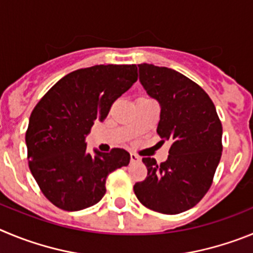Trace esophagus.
Segmentation results:
<instances>
[{
    "label": "esophagus",
    "mask_w": 253,
    "mask_h": 253,
    "mask_svg": "<svg viewBox=\"0 0 253 253\" xmlns=\"http://www.w3.org/2000/svg\"><path fill=\"white\" fill-rule=\"evenodd\" d=\"M140 160H141L140 156L132 152V154H131V163H138V161H140Z\"/></svg>",
    "instance_id": "34e87169"
}]
</instances>
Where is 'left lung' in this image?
<instances>
[{"instance_id":"1","label":"left lung","mask_w":253,"mask_h":253,"mask_svg":"<svg viewBox=\"0 0 253 253\" xmlns=\"http://www.w3.org/2000/svg\"><path fill=\"white\" fill-rule=\"evenodd\" d=\"M138 70L143 88L160 103L158 133L171 146L160 165L142 159L147 176L133 192L146 208L179 214L197 206L213 183L223 150L222 124L211 97L192 79L146 63Z\"/></svg>"}]
</instances>
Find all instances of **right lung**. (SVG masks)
<instances>
[{
	"mask_svg": "<svg viewBox=\"0 0 253 253\" xmlns=\"http://www.w3.org/2000/svg\"><path fill=\"white\" fill-rule=\"evenodd\" d=\"M137 81V67L94 65L56 82L31 112L26 131L29 168L47 200L68 211L97 204L106 179L129 163L128 152L87 151L85 137L104 121L113 102Z\"/></svg>",
	"mask_w": 253,
	"mask_h": 253,
	"instance_id": "add662e5",
	"label": "right lung"
}]
</instances>
